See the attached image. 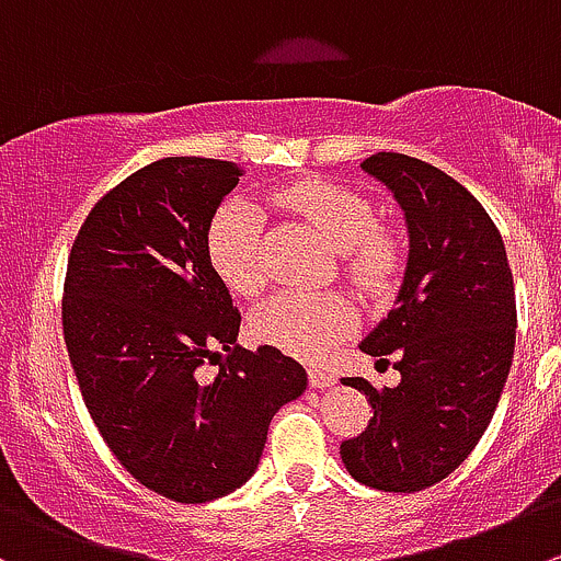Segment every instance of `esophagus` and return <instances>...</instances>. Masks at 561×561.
I'll return each mask as SVG.
<instances>
[{
	"label": "esophagus",
	"instance_id": "esophagus-1",
	"mask_svg": "<svg viewBox=\"0 0 561 561\" xmlns=\"http://www.w3.org/2000/svg\"><path fill=\"white\" fill-rule=\"evenodd\" d=\"M308 380H311L313 388H322L324 391V388H333L335 382H339V377L328 369H311L308 371Z\"/></svg>",
	"mask_w": 561,
	"mask_h": 561
}]
</instances>
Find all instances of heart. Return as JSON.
Listing matches in <instances>:
<instances>
[{
    "instance_id": "heart-1",
    "label": "heart",
    "mask_w": 561,
    "mask_h": 561,
    "mask_svg": "<svg viewBox=\"0 0 561 561\" xmlns=\"http://www.w3.org/2000/svg\"><path fill=\"white\" fill-rule=\"evenodd\" d=\"M280 201L306 217L335 253H341L344 275L366 291H377L397 275L399 239L377 226L371 204L360 192L333 181H297L280 192ZM261 217L250 197H231L211 215L206 231V253L222 284L242 297L264 289L261 270ZM355 324V313L339 295L319 291H280L253 313V335L289 355L319 360Z\"/></svg>"
}]
</instances>
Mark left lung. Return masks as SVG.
<instances>
[{
    "label": "left lung",
    "mask_w": 561,
    "mask_h": 561,
    "mask_svg": "<svg viewBox=\"0 0 561 561\" xmlns=\"http://www.w3.org/2000/svg\"><path fill=\"white\" fill-rule=\"evenodd\" d=\"M360 168L380 181L408 226V264L393 311L360 341L402 382L366 393L375 419L341 444L357 482L415 493L449 477L488 430L515 352V284L499 228L444 170L404 153H375Z\"/></svg>",
    "instance_id": "8db88e82"
}]
</instances>
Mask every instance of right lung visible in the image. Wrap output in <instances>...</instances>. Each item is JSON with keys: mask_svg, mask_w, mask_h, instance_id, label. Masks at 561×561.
<instances>
[{"mask_svg": "<svg viewBox=\"0 0 561 561\" xmlns=\"http://www.w3.org/2000/svg\"><path fill=\"white\" fill-rule=\"evenodd\" d=\"M239 175L220 159L151 162L93 206L68 259L62 333L90 419L137 482L179 504L242 488L272 415L308 386L295 357L237 344L242 317L209 264V220Z\"/></svg>", "mask_w": 561, "mask_h": 561, "instance_id": "obj_1", "label": "right lung"}]
</instances>
